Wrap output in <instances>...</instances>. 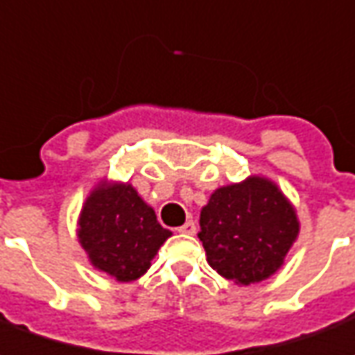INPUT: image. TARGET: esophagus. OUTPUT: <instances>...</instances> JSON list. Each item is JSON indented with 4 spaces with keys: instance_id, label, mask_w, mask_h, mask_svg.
I'll return each instance as SVG.
<instances>
[{
    "instance_id": "34e87169",
    "label": "esophagus",
    "mask_w": 355,
    "mask_h": 355,
    "mask_svg": "<svg viewBox=\"0 0 355 355\" xmlns=\"http://www.w3.org/2000/svg\"><path fill=\"white\" fill-rule=\"evenodd\" d=\"M178 233H183V235H195V233H197V225H195L193 220H189V222H185L183 225L178 227Z\"/></svg>"
}]
</instances>
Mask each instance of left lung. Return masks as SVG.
Returning <instances> with one entry per match:
<instances>
[{
	"label": "left lung",
	"mask_w": 355,
	"mask_h": 355,
	"mask_svg": "<svg viewBox=\"0 0 355 355\" xmlns=\"http://www.w3.org/2000/svg\"><path fill=\"white\" fill-rule=\"evenodd\" d=\"M293 205L266 178H248L212 193L200 210V233L206 260L222 277L252 285L283 266L298 237Z\"/></svg>",
	"instance_id": "left-lung-1"
}]
</instances>
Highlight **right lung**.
I'll list each match as a JSON object with an SVG mask.
<instances>
[{"instance_id": "obj_1", "label": "right lung", "mask_w": 355, "mask_h": 355, "mask_svg": "<svg viewBox=\"0 0 355 355\" xmlns=\"http://www.w3.org/2000/svg\"><path fill=\"white\" fill-rule=\"evenodd\" d=\"M78 225L80 245L93 266L120 283L141 277L172 235L130 183L103 182L93 189Z\"/></svg>"}]
</instances>
